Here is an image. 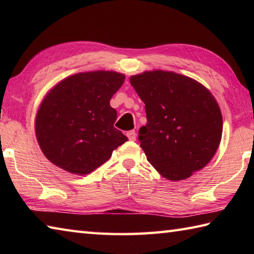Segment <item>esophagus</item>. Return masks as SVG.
Listing matches in <instances>:
<instances>
[{"label":"esophagus","mask_w":254,"mask_h":254,"mask_svg":"<svg viewBox=\"0 0 254 254\" xmlns=\"http://www.w3.org/2000/svg\"><path fill=\"white\" fill-rule=\"evenodd\" d=\"M127 136L128 137L130 141H135L136 133H135V131H128V132H127Z\"/></svg>","instance_id":"esophagus-1"}]
</instances>
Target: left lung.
<instances>
[{
    "mask_svg": "<svg viewBox=\"0 0 254 254\" xmlns=\"http://www.w3.org/2000/svg\"><path fill=\"white\" fill-rule=\"evenodd\" d=\"M145 104L147 123L138 141L147 160L164 178L179 181L206 166L223 132L217 101L202 84L166 71L144 72L130 78Z\"/></svg>",
    "mask_w": 254,
    "mask_h": 254,
    "instance_id": "1",
    "label": "left lung"
}]
</instances>
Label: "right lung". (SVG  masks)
I'll return each instance as SVG.
<instances>
[{"mask_svg": "<svg viewBox=\"0 0 254 254\" xmlns=\"http://www.w3.org/2000/svg\"><path fill=\"white\" fill-rule=\"evenodd\" d=\"M126 79L112 71L78 73L56 85L38 109L36 136L46 157L69 174L87 175L127 137L115 127L110 100Z\"/></svg>", "mask_w": 254, "mask_h": 254, "instance_id": "add662e5", "label": "right lung"}]
</instances>
